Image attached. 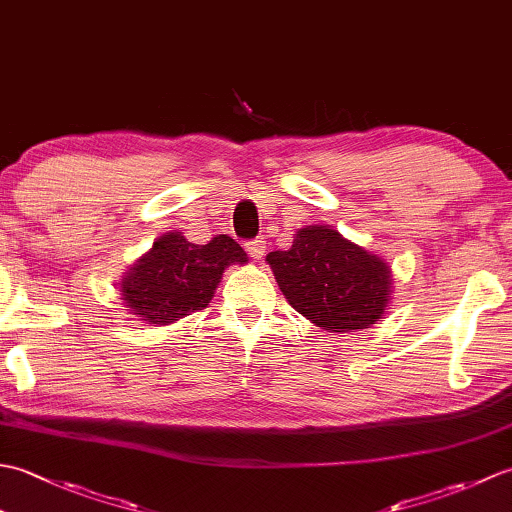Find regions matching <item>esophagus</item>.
<instances>
[{"instance_id": "34e87169", "label": "esophagus", "mask_w": 512, "mask_h": 512, "mask_svg": "<svg viewBox=\"0 0 512 512\" xmlns=\"http://www.w3.org/2000/svg\"><path fill=\"white\" fill-rule=\"evenodd\" d=\"M246 250H248V255L255 259V262H259V259H262L264 253H266L264 237H257V239H253V242H248V244H246Z\"/></svg>"}]
</instances>
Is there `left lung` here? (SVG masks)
Here are the masks:
<instances>
[{
	"instance_id": "left-lung-1",
	"label": "left lung",
	"mask_w": 512,
	"mask_h": 512,
	"mask_svg": "<svg viewBox=\"0 0 512 512\" xmlns=\"http://www.w3.org/2000/svg\"><path fill=\"white\" fill-rule=\"evenodd\" d=\"M266 262L290 306L321 330H365L385 317L394 288L389 264L332 226L299 228L292 246Z\"/></svg>"
}]
</instances>
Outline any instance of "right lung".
I'll list each match as a JSON object with an SVG mask.
<instances>
[{"label":"right lung","mask_w":512,"mask_h":512,"mask_svg":"<svg viewBox=\"0 0 512 512\" xmlns=\"http://www.w3.org/2000/svg\"><path fill=\"white\" fill-rule=\"evenodd\" d=\"M233 264H248V255L228 235L193 244L184 233L169 231L136 259L118 290L138 321L169 325L209 306L222 273Z\"/></svg>","instance_id":"obj_1"}]
</instances>
